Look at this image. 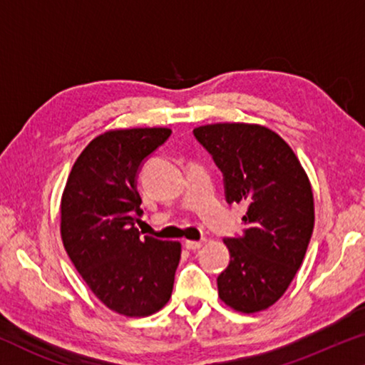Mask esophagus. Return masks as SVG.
<instances>
[{
  "label": "esophagus",
  "instance_id": "obj_1",
  "mask_svg": "<svg viewBox=\"0 0 365 365\" xmlns=\"http://www.w3.org/2000/svg\"><path fill=\"white\" fill-rule=\"evenodd\" d=\"M203 243H205L203 240H202V241H190V240H187V241H185V248L195 251V250H200V248H202Z\"/></svg>",
  "mask_w": 365,
  "mask_h": 365
}]
</instances>
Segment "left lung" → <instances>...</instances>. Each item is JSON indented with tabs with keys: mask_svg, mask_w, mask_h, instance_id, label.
<instances>
[{
	"mask_svg": "<svg viewBox=\"0 0 365 365\" xmlns=\"http://www.w3.org/2000/svg\"><path fill=\"white\" fill-rule=\"evenodd\" d=\"M223 173L225 198L246 203L243 233L225 238L230 264L218 294L230 307L258 312L274 304L299 269L314 228L311 183L278 133L251 124L193 129Z\"/></svg>",
	"mask_w": 365,
	"mask_h": 365,
	"instance_id": "1",
	"label": "left lung"
}]
</instances>
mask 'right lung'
I'll return each instance as SVG.
<instances>
[{"mask_svg": "<svg viewBox=\"0 0 365 365\" xmlns=\"http://www.w3.org/2000/svg\"><path fill=\"white\" fill-rule=\"evenodd\" d=\"M170 129H124L96 137L76 160L61 202V235L91 291L124 316H150L170 299L182 246L140 236L137 177Z\"/></svg>", "mask_w": 365, "mask_h": 365, "instance_id": "obj_1", "label": "right lung"}]
</instances>
